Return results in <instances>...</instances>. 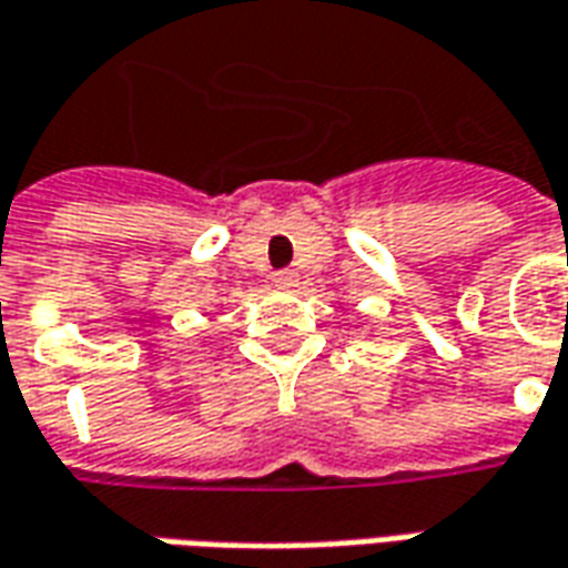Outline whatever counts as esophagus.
Segmentation results:
<instances>
[{"instance_id":"esophagus-1","label":"esophagus","mask_w":568,"mask_h":568,"mask_svg":"<svg viewBox=\"0 0 568 568\" xmlns=\"http://www.w3.org/2000/svg\"><path fill=\"white\" fill-rule=\"evenodd\" d=\"M273 283L280 285V288H292V285L297 283V273H292V271H280V273H273Z\"/></svg>"}]
</instances>
